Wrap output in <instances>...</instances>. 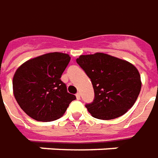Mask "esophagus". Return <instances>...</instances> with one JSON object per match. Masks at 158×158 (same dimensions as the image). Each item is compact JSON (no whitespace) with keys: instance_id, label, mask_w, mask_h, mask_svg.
<instances>
[{"instance_id":"esophagus-1","label":"esophagus","mask_w":158,"mask_h":158,"mask_svg":"<svg viewBox=\"0 0 158 158\" xmlns=\"http://www.w3.org/2000/svg\"><path fill=\"white\" fill-rule=\"evenodd\" d=\"M76 98H77V99H80V93H76Z\"/></svg>"}]
</instances>
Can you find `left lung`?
Listing matches in <instances>:
<instances>
[{"label":"left lung","instance_id":"8db88e82","mask_svg":"<svg viewBox=\"0 0 158 158\" xmlns=\"http://www.w3.org/2000/svg\"><path fill=\"white\" fill-rule=\"evenodd\" d=\"M76 61L93 84L94 100L85 107L93 118L113 119L132 107L142 85L132 64L103 52L80 55Z\"/></svg>","mask_w":158,"mask_h":158}]
</instances>
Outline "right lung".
I'll return each mask as SVG.
<instances>
[{"label":"right lung","instance_id":"add662e5","mask_svg":"<svg viewBox=\"0 0 158 158\" xmlns=\"http://www.w3.org/2000/svg\"><path fill=\"white\" fill-rule=\"evenodd\" d=\"M70 60L66 53L49 52L26 61L16 70L14 95L30 118L42 122L56 120L76 99L60 79Z\"/></svg>","mask_w":158,"mask_h":158}]
</instances>
